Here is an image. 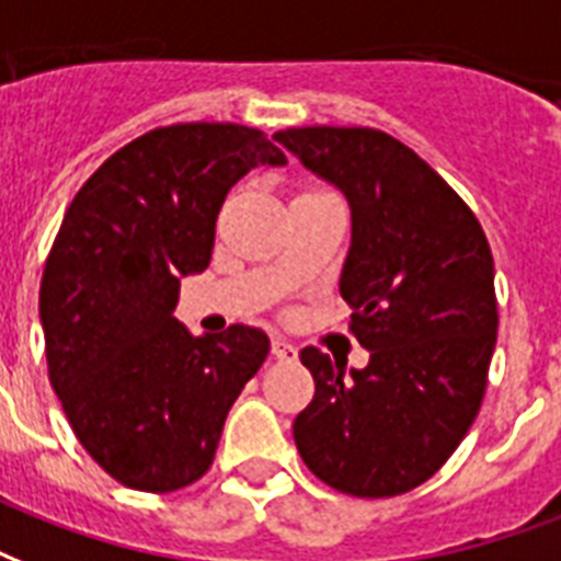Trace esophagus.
Returning <instances> with one entry per match:
<instances>
[{"label":"esophagus","instance_id":"esophagus-1","mask_svg":"<svg viewBox=\"0 0 561 561\" xmlns=\"http://www.w3.org/2000/svg\"><path fill=\"white\" fill-rule=\"evenodd\" d=\"M272 354H275L280 363H293L295 357H298V351H295V345H289L286 340H280V336H275L272 340Z\"/></svg>","mask_w":561,"mask_h":561}]
</instances>
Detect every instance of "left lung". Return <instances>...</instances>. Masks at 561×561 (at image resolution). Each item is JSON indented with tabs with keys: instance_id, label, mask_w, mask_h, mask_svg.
<instances>
[{
	"instance_id": "left-lung-1",
	"label": "left lung",
	"mask_w": 561,
	"mask_h": 561,
	"mask_svg": "<svg viewBox=\"0 0 561 561\" xmlns=\"http://www.w3.org/2000/svg\"><path fill=\"white\" fill-rule=\"evenodd\" d=\"M275 140L351 207L340 293L366 368L304 348L316 380L293 424L312 474L354 497L421 485L466 438L497 340L494 260L468 204L375 128H286Z\"/></svg>"
}]
</instances>
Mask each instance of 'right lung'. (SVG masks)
I'll return each mask as SVG.
<instances>
[{"instance_id": "right-lung-1", "label": "right lung", "mask_w": 561, "mask_h": 561, "mask_svg": "<svg viewBox=\"0 0 561 561\" xmlns=\"http://www.w3.org/2000/svg\"><path fill=\"white\" fill-rule=\"evenodd\" d=\"M284 163L245 125H169L111 154L64 213L41 280L49 380L87 454L128 489L195 483L266 359L260 328L193 336L172 312L181 277L210 263L228 190Z\"/></svg>"}]
</instances>
